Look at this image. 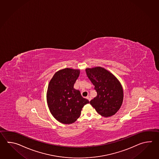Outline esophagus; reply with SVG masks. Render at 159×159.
<instances>
[{"mask_svg":"<svg viewBox=\"0 0 159 159\" xmlns=\"http://www.w3.org/2000/svg\"><path fill=\"white\" fill-rule=\"evenodd\" d=\"M86 98H87V99H88V100H89V101H90V100H91V97H90V96H89H89H88V97H86Z\"/></svg>","mask_w":159,"mask_h":159,"instance_id":"esophagus-1","label":"esophagus"}]
</instances>
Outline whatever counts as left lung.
Masks as SVG:
<instances>
[{
  "label": "left lung",
  "mask_w": 159,
  "mask_h": 159,
  "mask_svg": "<svg viewBox=\"0 0 159 159\" xmlns=\"http://www.w3.org/2000/svg\"><path fill=\"white\" fill-rule=\"evenodd\" d=\"M88 78L94 85L97 95L90 102L99 114L109 117L120 108L123 100L122 85L114 75L100 66L86 69Z\"/></svg>",
  "instance_id": "1"
}]
</instances>
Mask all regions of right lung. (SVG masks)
Masks as SVG:
<instances>
[{"instance_id":"1","label":"right lung","mask_w":159,"mask_h":159,"mask_svg":"<svg viewBox=\"0 0 159 159\" xmlns=\"http://www.w3.org/2000/svg\"><path fill=\"white\" fill-rule=\"evenodd\" d=\"M80 73L79 69H61L54 74L48 84V107L54 118L62 123L69 125L75 122L83 107L89 103L74 88Z\"/></svg>"}]
</instances>
